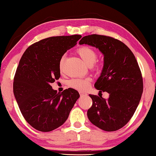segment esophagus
Wrapping results in <instances>:
<instances>
[{"instance_id":"1","label":"esophagus","mask_w":156,"mask_h":156,"mask_svg":"<svg viewBox=\"0 0 156 156\" xmlns=\"http://www.w3.org/2000/svg\"><path fill=\"white\" fill-rule=\"evenodd\" d=\"M79 94H80V96H87V93H85V92H83V91H79Z\"/></svg>"}]
</instances>
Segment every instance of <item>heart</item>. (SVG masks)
Masks as SVG:
<instances>
[{
    "label": "heart",
    "mask_w": 156,
    "mask_h": 156,
    "mask_svg": "<svg viewBox=\"0 0 156 156\" xmlns=\"http://www.w3.org/2000/svg\"><path fill=\"white\" fill-rule=\"evenodd\" d=\"M77 53L87 65L91 67L94 69H98V66H97L95 63L98 57L97 53L95 50L89 47H82L77 50ZM65 60V56H62L60 58L59 62L60 71H62V69ZM90 81V79L89 78H73L69 82V86L76 90L84 91L89 87Z\"/></svg>",
    "instance_id": "heart-1"
}]
</instances>
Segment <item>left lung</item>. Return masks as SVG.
Returning <instances> with one entry per match:
<instances>
[{"label": "left lung", "mask_w": 156, "mask_h": 156, "mask_svg": "<svg viewBox=\"0 0 156 156\" xmlns=\"http://www.w3.org/2000/svg\"><path fill=\"white\" fill-rule=\"evenodd\" d=\"M79 44L96 47L103 54V68L94 86L109 94L107 100L89 94L93 105L87 111L89 120L104 131L118 130L132 118L143 91L135 56L122 42L109 36L92 34L82 38Z\"/></svg>", "instance_id": "1"}]
</instances>
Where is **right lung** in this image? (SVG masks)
Returning <instances> with one entry per match:
<instances>
[{
	"label": "right lung",
	"instance_id": "add662e5",
	"mask_svg": "<svg viewBox=\"0 0 156 156\" xmlns=\"http://www.w3.org/2000/svg\"><path fill=\"white\" fill-rule=\"evenodd\" d=\"M81 37L43 39L29 47L21 57L14 78V94L23 117L36 130L48 132L63 125L80 97L75 89L58 93L50 84L60 77V58Z\"/></svg>",
	"mask_w": 156,
	"mask_h": 156
}]
</instances>
